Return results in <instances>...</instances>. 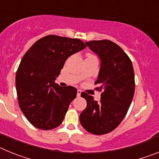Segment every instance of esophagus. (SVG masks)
Masks as SVG:
<instances>
[{"label": "esophagus", "mask_w": 159, "mask_h": 159, "mask_svg": "<svg viewBox=\"0 0 159 159\" xmlns=\"http://www.w3.org/2000/svg\"><path fill=\"white\" fill-rule=\"evenodd\" d=\"M81 95V91L80 90H77V96L80 97Z\"/></svg>", "instance_id": "34e87169"}]
</instances>
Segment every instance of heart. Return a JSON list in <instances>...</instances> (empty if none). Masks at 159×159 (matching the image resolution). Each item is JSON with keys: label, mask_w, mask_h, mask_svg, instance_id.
<instances>
[{"label": "heart", "mask_w": 159, "mask_h": 159, "mask_svg": "<svg viewBox=\"0 0 159 159\" xmlns=\"http://www.w3.org/2000/svg\"><path fill=\"white\" fill-rule=\"evenodd\" d=\"M91 56H93V55H92V54H88V57H91Z\"/></svg>", "instance_id": "b5f03b06"}]
</instances>
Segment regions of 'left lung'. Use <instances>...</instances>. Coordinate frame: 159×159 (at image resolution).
I'll return each instance as SVG.
<instances>
[{
  "label": "left lung",
  "mask_w": 159,
  "mask_h": 159,
  "mask_svg": "<svg viewBox=\"0 0 159 159\" xmlns=\"http://www.w3.org/2000/svg\"><path fill=\"white\" fill-rule=\"evenodd\" d=\"M101 60L97 91H102L99 102L85 92L81 97L87 107L80 116L82 127L91 134H107L120 124L127 115L134 94L135 82L131 60L123 49L108 40L85 43Z\"/></svg>",
  "instance_id": "obj_1"
}]
</instances>
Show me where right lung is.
Returning a JSON list of instances; mask_svg holds the SVG:
<instances>
[{
  "label": "right lung",
  "mask_w": 159,
  "mask_h": 159,
  "mask_svg": "<svg viewBox=\"0 0 159 159\" xmlns=\"http://www.w3.org/2000/svg\"><path fill=\"white\" fill-rule=\"evenodd\" d=\"M86 45L79 39L48 35L32 44L22 58L16 74L18 103L34 127L52 130L64 119L77 89L55 83L66 60Z\"/></svg>",
  "instance_id": "add662e5"
}]
</instances>
